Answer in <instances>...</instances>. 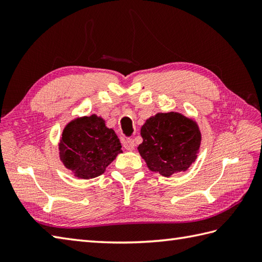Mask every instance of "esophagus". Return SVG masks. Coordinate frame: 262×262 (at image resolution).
<instances>
[{
    "instance_id": "esophagus-1",
    "label": "esophagus",
    "mask_w": 262,
    "mask_h": 262,
    "mask_svg": "<svg viewBox=\"0 0 262 262\" xmlns=\"http://www.w3.org/2000/svg\"><path fill=\"white\" fill-rule=\"evenodd\" d=\"M122 146H124L127 151H133L135 147V141L133 140V138H125V140L122 141Z\"/></svg>"
}]
</instances>
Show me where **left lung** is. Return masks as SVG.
I'll return each instance as SVG.
<instances>
[{
    "instance_id": "1",
    "label": "left lung",
    "mask_w": 262,
    "mask_h": 262,
    "mask_svg": "<svg viewBox=\"0 0 262 262\" xmlns=\"http://www.w3.org/2000/svg\"><path fill=\"white\" fill-rule=\"evenodd\" d=\"M141 157L154 172L171 177L185 172L197 157L200 132L196 122L178 113L158 114L142 126Z\"/></svg>"
}]
</instances>
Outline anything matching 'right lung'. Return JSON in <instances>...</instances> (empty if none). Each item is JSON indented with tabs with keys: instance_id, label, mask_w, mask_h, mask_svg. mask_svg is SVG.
I'll list each match as a JSON object with an SVG mask.
<instances>
[{
	"instance_id": "add662e5",
	"label": "right lung",
	"mask_w": 262,
	"mask_h": 262,
	"mask_svg": "<svg viewBox=\"0 0 262 262\" xmlns=\"http://www.w3.org/2000/svg\"><path fill=\"white\" fill-rule=\"evenodd\" d=\"M59 152L66 168L82 179H92L102 174L105 166L121 153V145L103 119L92 115L66 126Z\"/></svg>"
}]
</instances>
